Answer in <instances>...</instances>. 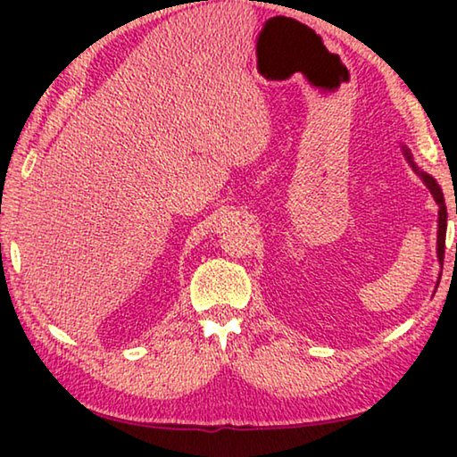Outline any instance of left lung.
<instances>
[{
	"mask_svg": "<svg viewBox=\"0 0 457 457\" xmlns=\"http://www.w3.org/2000/svg\"><path fill=\"white\" fill-rule=\"evenodd\" d=\"M403 154H405V159L409 161V165L413 167V171L421 177L425 185H428V189L431 191L433 199H436V204L439 205V212H437V215H439V218H437V258H439V262H444V252H445V229H447V210H445V201H444L442 187H439L437 181L433 179L431 175L423 173V171H420V169H417V165L413 163L411 153H409L407 146H403ZM455 213H457V205H455ZM455 247H457V245H455Z\"/></svg>",
	"mask_w": 457,
	"mask_h": 457,
	"instance_id": "1",
	"label": "left lung"
}]
</instances>
